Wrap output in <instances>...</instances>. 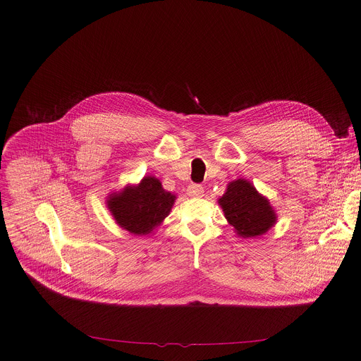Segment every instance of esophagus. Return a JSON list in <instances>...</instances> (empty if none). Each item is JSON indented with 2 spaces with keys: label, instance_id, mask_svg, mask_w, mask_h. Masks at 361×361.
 Instances as JSON below:
<instances>
[{
  "label": "esophagus",
  "instance_id": "obj_1",
  "mask_svg": "<svg viewBox=\"0 0 361 361\" xmlns=\"http://www.w3.org/2000/svg\"><path fill=\"white\" fill-rule=\"evenodd\" d=\"M202 192H204V187L200 185V184H191L187 188V194L190 197H201Z\"/></svg>",
  "mask_w": 361,
  "mask_h": 361
}]
</instances>
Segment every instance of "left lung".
Returning a JSON list of instances; mask_svg holds the SVG:
<instances>
[{"label": "left lung", "mask_w": 361, "mask_h": 361, "mask_svg": "<svg viewBox=\"0 0 361 361\" xmlns=\"http://www.w3.org/2000/svg\"><path fill=\"white\" fill-rule=\"evenodd\" d=\"M219 205L234 233L243 238L260 237L277 223L270 200L245 178L230 181Z\"/></svg>", "instance_id": "8db88e82"}]
</instances>
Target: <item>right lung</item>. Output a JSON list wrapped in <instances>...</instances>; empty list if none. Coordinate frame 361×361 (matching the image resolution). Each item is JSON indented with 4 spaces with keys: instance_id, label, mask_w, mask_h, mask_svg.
I'll list each match as a JSON object with an SVG mask.
<instances>
[{
    "instance_id": "obj_1",
    "label": "right lung",
    "mask_w": 361,
    "mask_h": 361,
    "mask_svg": "<svg viewBox=\"0 0 361 361\" xmlns=\"http://www.w3.org/2000/svg\"><path fill=\"white\" fill-rule=\"evenodd\" d=\"M176 198V194L163 188L159 178L144 176L138 184H127L109 194L106 204L123 230L134 235H148L163 224Z\"/></svg>"
}]
</instances>
